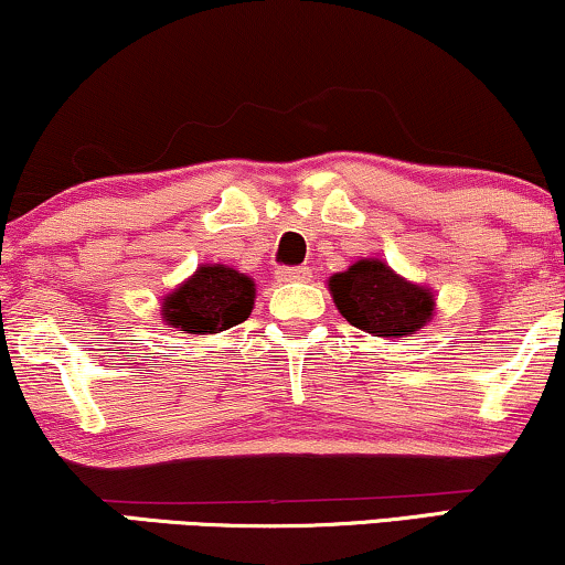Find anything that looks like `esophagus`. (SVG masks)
<instances>
[{"mask_svg": "<svg viewBox=\"0 0 565 565\" xmlns=\"http://www.w3.org/2000/svg\"><path fill=\"white\" fill-rule=\"evenodd\" d=\"M279 279L281 281H307L309 276H312V271H309L307 266H286V268H279Z\"/></svg>", "mask_w": 565, "mask_h": 565, "instance_id": "obj_1", "label": "esophagus"}]
</instances>
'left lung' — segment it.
<instances>
[{"instance_id":"1","label":"left lung","mask_w":565,"mask_h":565,"mask_svg":"<svg viewBox=\"0 0 565 565\" xmlns=\"http://www.w3.org/2000/svg\"><path fill=\"white\" fill-rule=\"evenodd\" d=\"M332 299L353 328L371 335H415L433 317V294L404 281L381 260L365 258L330 279Z\"/></svg>"}]
</instances>
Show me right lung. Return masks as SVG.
<instances>
[{
  "label": "right lung",
  "instance_id": "obj_1",
  "mask_svg": "<svg viewBox=\"0 0 565 565\" xmlns=\"http://www.w3.org/2000/svg\"><path fill=\"white\" fill-rule=\"evenodd\" d=\"M253 281L227 266H202L184 286L163 301V317L173 328L192 335L222 332L248 320Z\"/></svg>",
  "mask_w": 565,
  "mask_h": 565
}]
</instances>
